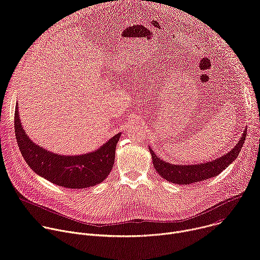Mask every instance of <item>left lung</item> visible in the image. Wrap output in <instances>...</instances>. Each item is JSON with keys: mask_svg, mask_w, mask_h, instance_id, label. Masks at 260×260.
<instances>
[{"mask_svg": "<svg viewBox=\"0 0 260 260\" xmlns=\"http://www.w3.org/2000/svg\"><path fill=\"white\" fill-rule=\"evenodd\" d=\"M247 136V129L244 131L240 141L233 149L222 155L221 157L197 165H173L160 159L149 147V151L152 156V161L157 173L167 181L175 184H191L207 180L209 178L219 175L225 168H228L235 159H237L243 144Z\"/></svg>", "mask_w": 260, "mask_h": 260, "instance_id": "obj_1", "label": "left lung"}]
</instances>
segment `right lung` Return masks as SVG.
<instances>
[{
  "label": "right lung",
  "mask_w": 260,
  "mask_h": 260,
  "mask_svg": "<svg viewBox=\"0 0 260 260\" xmlns=\"http://www.w3.org/2000/svg\"><path fill=\"white\" fill-rule=\"evenodd\" d=\"M14 126L18 147L28 167L51 183L72 189L94 186L108 177L114 165L116 144L121 135L118 133L92 152L59 155L31 142L22 128L17 104Z\"/></svg>",
  "instance_id": "right-lung-1"
}]
</instances>
